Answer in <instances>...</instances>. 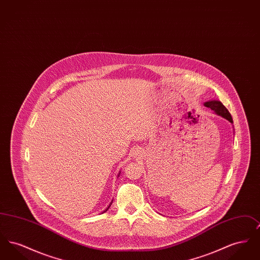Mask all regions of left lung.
Segmentation results:
<instances>
[{"instance_id":"obj_1","label":"left lung","mask_w":260,"mask_h":260,"mask_svg":"<svg viewBox=\"0 0 260 260\" xmlns=\"http://www.w3.org/2000/svg\"><path fill=\"white\" fill-rule=\"evenodd\" d=\"M204 105L206 107H208V108H210L212 111H214L215 114L221 116L224 119L228 120L230 123L233 124V119H232L231 114L229 113V111L227 110V108L223 105L220 101H218V100H210V101L205 102Z\"/></svg>"}]
</instances>
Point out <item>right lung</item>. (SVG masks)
Returning <instances> with one entry per match:
<instances>
[{
    "instance_id": "obj_1",
    "label": "right lung",
    "mask_w": 260,
    "mask_h": 260,
    "mask_svg": "<svg viewBox=\"0 0 260 260\" xmlns=\"http://www.w3.org/2000/svg\"><path fill=\"white\" fill-rule=\"evenodd\" d=\"M120 173H119V174H120ZM119 174H118V176H119ZM112 202H113V201H112ZM112 202H111V203H110V205H109V206H108V207H107V209H106V210H104V211H103V212H105V211H107V210H108V209H109V208H110V206H111ZM103 212H102V213H103Z\"/></svg>"
}]
</instances>
